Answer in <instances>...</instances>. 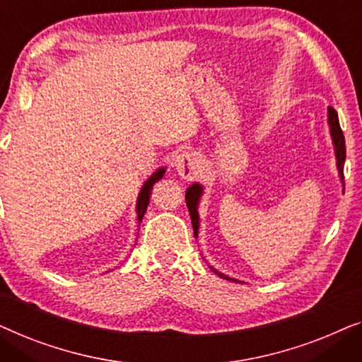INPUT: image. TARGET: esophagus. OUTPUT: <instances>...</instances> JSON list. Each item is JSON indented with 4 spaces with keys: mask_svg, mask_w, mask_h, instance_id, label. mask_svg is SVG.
Here are the masks:
<instances>
[{
    "mask_svg": "<svg viewBox=\"0 0 362 362\" xmlns=\"http://www.w3.org/2000/svg\"><path fill=\"white\" fill-rule=\"evenodd\" d=\"M174 167L177 174H179L183 180H192L193 177L198 174V170H200L202 165H200V159H198L195 152L185 151L175 157Z\"/></svg>",
    "mask_w": 362,
    "mask_h": 362,
    "instance_id": "1",
    "label": "esophagus"
}]
</instances>
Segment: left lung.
Segmentation results:
<instances>
[{
  "mask_svg": "<svg viewBox=\"0 0 362 362\" xmlns=\"http://www.w3.org/2000/svg\"><path fill=\"white\" fill-rule=\"evenodd\" d=\"M328 128H329V136H332V142L334 146V157H336V169H338V175L339 180L343 183V193H344V177H343V167H344V160H346V146H344V136L343 131L339 128V119H338V113L329 106L328 108ZM203 195V185L202 183H192L190 187L187 188L185 192V202L188 206V211H190V218H192V226H193V234L195 238H198V230H200V215H198V205H200ZM211 271L220 276L221 279H226V281L231 282H241L238 279H233L226 274H223L220 271H216L215 267H211Z\"/></svg>",
  "mask_w": 362,
  "mask_h": 362,
  "instance_id": "1",
  "label": "left lung"
}]
</instances>
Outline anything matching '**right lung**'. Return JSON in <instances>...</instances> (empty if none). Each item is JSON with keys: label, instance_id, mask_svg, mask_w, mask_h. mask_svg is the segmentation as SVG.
Here are the masks:
<instances>
[{"label": "right lung", "instance_id": "1", "mask_svg": "<svg viewBox=\"0 0 362 362\" xmlns=\"http://www.w3.org/2000/svg\"><path fill=\"white\" fill-rule=\"evenodd\" d=\"M165 174V167H159L154 174H152L149 179H147L144 183H142L139 193H137V202H136V215H137V225H141L142 218H144V213L147 210V205H149V198H151V192L152 187L157 180H160Z\"/></svg>", "mask_w": 362, "mask_h": 362}]
</instances>
